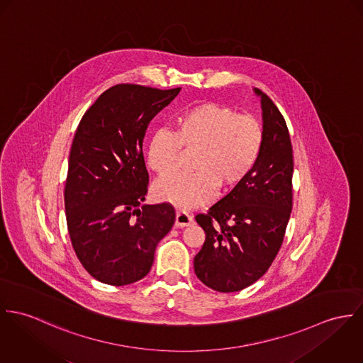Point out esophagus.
<instances>
[{"mask_svg":"<svg viewBox=\"0 0 363 363\" xmlns=\"http://www.w3.org/2000/svg\"><path fill=\"white\" fill-rule=\"evenodd\" d=\"M191 224H194V217L189 213L184 211V210H178L177 216H175V227L177 228H184V227H188Z\"/></svg>","mask_w":363,"mask_h":363,"instance_id":"1","label":"esophagus"}]
</instances>
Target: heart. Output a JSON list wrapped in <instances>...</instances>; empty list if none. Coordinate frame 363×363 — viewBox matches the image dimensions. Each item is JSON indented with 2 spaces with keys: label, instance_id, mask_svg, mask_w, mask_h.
<instances>
[{
  "label": "heart",
  "instance_id": "b5f03b06",
  "mask_svg": "<svg viewBox=\"0 0 363 363\" xmlns=\"http://www.w3.org/2000/svg\"><path fill=\"white\" fill-rule=\"evenodd\" d=\"M264 142L263 126L233 107L203 101L178 111L172 130L160 129L147 145V164L159 175L177 168L182 149L196 150L192 174H169L153 186L157 201L189 208L211 201L218 185L234 188L252 172Z\"/></svg>",
  "mask_w": 363,
  "mask_h": 363
}]
</instances>
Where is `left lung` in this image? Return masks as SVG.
I'll return each instance as SVG.
<instances>
[{"instance_id":"obj_1","label":"left lung","mask_w":363,"mask_h":363,"mask_svg":"<svg viewBox=\"0 0 363 363\" xmlns=\"http://www.w3.org/2000/svg\"><path fill=\"white\" fill-rule=\"evenodd\" d=\"M262 99L264 142L252 172L196 221L206 241L195 273L208 288L237 292L257 281L281 247L292 210L294 156L289 132L272 99Z\"/></svg>"}]
</instances>
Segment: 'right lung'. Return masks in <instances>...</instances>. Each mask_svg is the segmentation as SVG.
Returning <instances> with one entry per match:
<instances>
[{
	"instance_id": "right-lung-1",
	"label": "right lung",
	"mask_w": 363,
	"mask_h": 363,
	"mask_svg": "<svg viewBox=\"0 0 363 363\" xmlns=\"http://www.w3.org/2000/svg\"><path fill=\"white\" fill-rule=\"evenodd\" d=\"M179 90L116 84L78 125L64 191L67 225L82 266L99 281L121 286L146 277L175 223L171 203L139 206L149 186L147 125Z\"/></svg>"
}]
</instances>
